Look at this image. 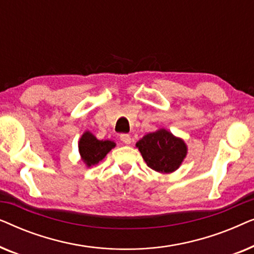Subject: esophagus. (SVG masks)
<instances>
[{
	"label": "esophagus",
	"instance_id": "obj_1",
	"mask_svg": "<svg viewBox=\"0 0 254 254\" xmlns=\"http://www.w3.org/2000/svg\"><path fill=\"white\" fill-rule=\"evenodd\" d=\"M120 140L123 141L125 144H130V142H131V138L128 134H121L120 135Z\"/></svg>",
	"mask_w": 254,
	"mask_h": 254
}]
</instances>
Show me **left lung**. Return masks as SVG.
<instances>
[{
  "label": "left lung",
  "instance_id": "8db88e82",
  "mask_svg": "<svg viewBox=\"0 0 254 254\" xmlns=\"http://www.w3.org/2000/svg\"><path fill=\"white\" fill-rule=\"evenodd\" d=\"M136 148L149 168L159 173L175 172L187 155L185 141L165 128L144 135L136 142Z\"/></svg>",
  "mask_w": 254,
  "mask_h": 254
}]
</instances>
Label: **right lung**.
I'll list each match as a JSON object with an SVG mask.
<instances>
[{"instance_id":"obj_1","label":"right lung","mask_w":254,"mask_h":254,"mask_svg":"<svg viewBox=\"0 0 254 254\" xmlns=\"http://www.w3.org/2000/svg\"><path fill=\"white\" fill-rule=\"evenodd\" d=\"M116 147V142L111 140H98L91 131L86 130L78 141V151L86 168L98 164L105 156Z\"/></svg>"}]
</instances>
